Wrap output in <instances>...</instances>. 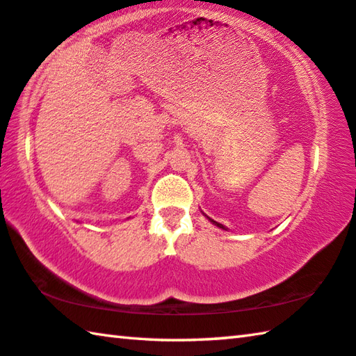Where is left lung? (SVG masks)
<instances>
[{
    "label": "left lung",
    "mask_w": 356,
    "mask_h": 356,
    "mask_svg": "<svg viewBox=\"0 0 356 356\" xmlns=\"http://www.w3.org/2000/svg\"><path fill=\"white\" fill-rule=\"evenodd\" d=\"M210 221H212V220H210ZM213 222H215V221H213ZM215 225H216V226H220V227H222L221 225H218V222H215Z\"/></svg>",
    "instance_id": "8db88e82"
}]
</instances>
